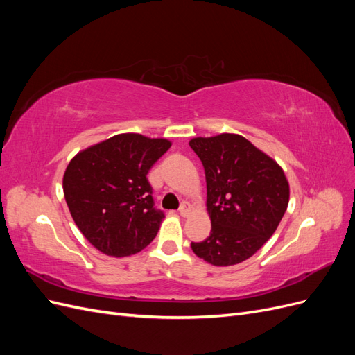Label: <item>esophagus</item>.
Returning a JSON list of instances; mask_svg holds the SVG:
<instances>
[{
    "label": "esophagus",
    "mask_w": 355,
    "mask_h": 355,
    "mask_svg": "<svg viewBox=\"0 0 355 355\" xmlns=\"http://www.w3.org/2000/svg\"><path fill=\"white\" fill-rule=\"evenodd\" d=\"M189 211H191V204L188 202V201H184V202H182L180 204V207H179V214H180V216H188V214H189Z\"/></svg>",
    "instance_id": "esophagus-1"
}]
</instances>
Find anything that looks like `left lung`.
I'll return each instance as SVG.
<instances>
[{"label": "left lung", "instance_id": "left-lung-1", "mask_svg": "<svg viewBox=\"0 0 355 355\" xmlns=\"http://www.w3.org/2000/svg\"><path fill=\"white\" fill-rule=\"evenodd\" d=\"M189 146L206 173L211 220L210 235L191 243L192 252L214 266L237 265L259 250L282 222L290 196L284 171L240 135L194 137Z\"/></svg>", "mask_w": 355, "mask_h": 355}]
</instances>
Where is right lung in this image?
<instances>
[{
	"label": "right lung",
	"instance_id": "obj_1",
	"mask_svg": "<svg viewBox=\"0 0 355 355\" xmlns=\"http://www.w3.org/2000/svg\"><path fill=\"white\" fill-rule=\"evenodd\" d=\"M170 146L167 139L121 133L71 159L63 194L73 222L99 252L130 256L155 239L164 213L154 207L146 175Z\"/></svg>",
	"mask_w": 355,
	"mask_h": 355
}]
</instances>
